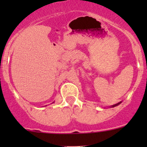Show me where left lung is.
Returning a JSON list of instances; mask_svg holds the SVG:
<instances>
[{
  "label": "left lung",
  "instance_id": "obj_1",
  "mask_svg": "<svg viewBox=\"0 0 147 147\" xmlns=\"http://www.w3.org/2000/svg\"><path fill=\"white\" fill-rule=\"evenodd\" d=\"M121 102H118L117 104H115V105H112V106H111V107H115L117 106V105H119V104H121Z\"/></svg>",
  "mask_w": 147,
  "mask_h": 147
}]
</instances>
